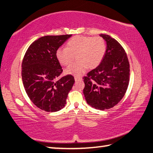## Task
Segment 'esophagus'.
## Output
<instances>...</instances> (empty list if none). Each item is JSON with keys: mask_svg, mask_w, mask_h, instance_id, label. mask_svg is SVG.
Segmentation results:
<instances>
[{"mask_svg": "<svg viewBox=\"0 0 153 153\" xmlns=\"http://www.w3.org/2000/svg\"><path fill=\"white\" fill-rule=\"evenodd\" d=\"M74 79H75V80H76V82H77V81H79V80H81L82 79V77H77V76H75L74 77Z\"/></svg>", "mask_w": 153, "mask_h": 153, "instance_id": "34e87169", "label": "esophagus"}]
</instances>
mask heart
Masks as SVG:
<instances>
[{"mask_svg": "<svg viewBox=\"0 0 153 153\" xmlns=\"http://www.w3.org/2000/svg\"><path fill=\"white\" fill-rule=\"evenodd\" d=\"M107 45L100 36H76L67 43L66 48H59L56 51V57L63 65H69L76 55L77 61L67 67L66 73L80 76L88 67L96 68L104 58Z\"/></svg>", "mask_w": 153, "mask_h": 153, "instance_id": "heart-1", "label": "heart"}]
</instances>
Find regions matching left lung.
Wrapping results in <instances>:
<instances>
[{
    "mask_svg": "<svg viewBox=\"0 0 153 153\" xmlns=\"http://www.w3.org/2000/svg\"><path fill=\"white\" fill-rule=\"evenodd\" d=\"M100 36L107 42V50L99 65L83 77V92L88 104L105 110L115 106L125 95L129 82V63L117 40L107 34Z\"/></svg>",
    "mask_w": 153,
    "mask_h": 153,
    "instance_id": "8db88e82",
    "label": "left lung"
}]
</instances>
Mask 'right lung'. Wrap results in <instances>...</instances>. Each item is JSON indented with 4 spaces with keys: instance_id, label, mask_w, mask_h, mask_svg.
<instances>
[{
    "instance_id": "1",
    "label": "right lung",
    "mask_w": 153,
    "mask_h": 153,
    "mask_svg": "<svg viewBox=\"0 0 153 153\" xmlns=\"http://www.w3.org/2000/svg\"><path fill=\"white\" fill-rule=\"evenodd\" d=\"M71 34L45 36L28 47L22 65L25 92L36 107L55 112L66 105L67 96L75 82L71 75L60 78L63 71L56 51Z\"/></svg>"
}]
</instances>
